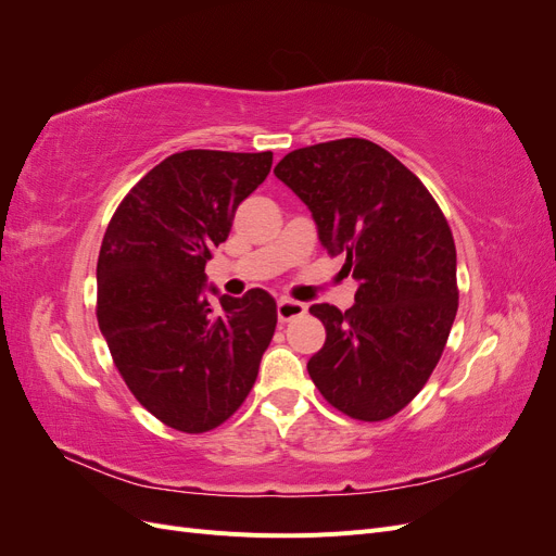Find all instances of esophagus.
<instances>
[{
	"label": "esophagus",
	"mask_w": 556,
	"mask_h": 556,
	"mask_svg": "<svg viewBox=\"0 0 556 556\" xmlns=\"http://www.w3.org/2000/svg\"><path fill=\"white\" fill-rule=\"evenodd\" d=\"M306 313V306L294 299H280L278 301V319L280 323H290L294 317H301Z\"/></svg>",
	"instance_id": "esophagus-1"
}]
</instances>
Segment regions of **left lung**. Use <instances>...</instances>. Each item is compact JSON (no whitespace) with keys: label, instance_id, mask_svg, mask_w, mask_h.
Returning a JSON list of instances; mask_svg holds the SVG:
<instances>
[{"label":"left lung","instance_id":"left-lung-1","mask_svg":"<svg viewBox=\"0 0 556 556\" xmlns=\"http://www.w3.org/2000/svg\"><path fill=\"white\" fill-rule=\"evenodd\" d=\"M274 174L359 282L345 313L311 306L327 341L308 359V376L352 419L392 417L429 380L457 315V250L445 215L422 180L366 139L292 150Z\"/></svg>","mask_w":556,"mask_h":556}]
</instances>
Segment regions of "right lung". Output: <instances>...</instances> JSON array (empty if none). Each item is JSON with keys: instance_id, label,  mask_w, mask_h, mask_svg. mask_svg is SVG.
I'll list each match as a JSON object with an SVG mask.
<instances>
[{"instance_id": "add662e5", "label": "right lung", "mask_w": 556, "mask_h": 556, "mask_svg": "<svg viewBox=\"0 0 556 556\" xmlns=\"http://www.w3.org/2000/svg\"><path fill=\"white\" fill-rule=\"evenodd\" d=\"M271 164V150H182L134 185L104 233L99 329L129 392L172 429L204 433L237 413L274 339L268 292L223 294V313L204 294L213 248Z\"/></svg>"}]
</instances>
